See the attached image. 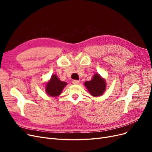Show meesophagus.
I'll list each match as a JSON object with an SVG mask.
<instances>
[{
	"label": "esophagus",
	"instance_id": "obj_1",
	"mask_svg": "<svg viewBox=\"0 0 152 152\" xmlns=\"http://www.w3.org/2000/svg\"><path fill=\"white\" fill-rule=\"evenodd\" d=\"M72 84H74V85H78L79 84V80H74L72 81Z\"/></svg>",
	"mask_w": 152,
	"mask_h": 152
}]
</instances>
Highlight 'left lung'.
<instances>
[{
    "label": "left lung",
    "mask_w": 152,
    "mask_h": 152,
    "mask_svg": "<svg viewBox=\"0 0 152 152\" xmlns=\"http://www.w3.org/2000/svg\"><path fill=\"white\" fill-rule=\"evenodd\" d=\"M89 93L94 97L103 94L106 89V81L98 73H96L92 80L84 82Z\"/></svg>",
    "instance_id": "1"
}]
</instances>
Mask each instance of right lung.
<instances>
[{
  "label": "right lung",
  "mask_w": 152,
  "mask_h": 152,
  "mask_svg": "<svg viewBox=\"0 0 152 152\" xmlns=\"http://www.w3.org/2000/svg\"><path fill=\"white\" fill-rule=\"evenodd\" d=\"M66 84V82L61 81L56 75L54 74L45 86V92L50 96L57 97L61 94L63 89Z\"/></svg>",
  "instance_id": "1"
}]
</instances>
